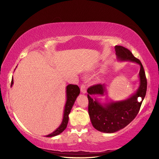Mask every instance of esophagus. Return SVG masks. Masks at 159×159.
<instances>
[{
    "label": "esophagus",
    "instance_id": "obj_1",
    "mask_svg": "<svg viewBox=\"0 0 159 159\" xmlns=\"http://www.w3.org/2000/svg\"><path fill=\"white\" fill-rule=\"evenodd\" d=\"M80 89L82 93H86V87H85V84H82L81 85L80 87Z\"/></svg>",
    "mask_w": 159,
    "mask_h": 159
}]
</instances>
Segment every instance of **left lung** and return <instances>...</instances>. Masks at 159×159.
I'll return each instance as SVG.
<instances>
[{"label": "left lung", "mask_w": 159, "mask_h": 159, "mask_svg": "<svg viewBox=\"0 0 159 159\" xmlns=\"http://www.w3.org/2000/svg\"><path fill=\"white\" fill-rule=\"evenodd\" d=\"M115 54L119 61H132L140 66L139 85L137 91L129 98L122 100H108L100 102L98 96L107 94L105 84L91 86L88 89L89 100L88 112L93 127L98 131L106 133H113L125 127L135 118L138 114L143 100L147 92V81L145 72L140 60L134 57L128 49L121 46H115ZM91 96H95L93 98ZM142 98L139 102L138 98Z\"/></svg>", "instance_id": "8db88e82"}]
</instances>
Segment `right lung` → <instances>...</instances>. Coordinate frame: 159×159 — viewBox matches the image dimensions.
Returning <instances> with one entry per match:
<instances>
[{"mask_svg": "<svg viewBox=\"0 0 159 159\" xmlns=\"http://www.w3.org/2000/svg\"><path fill=\"white\" fill-rule=\"evenodd\" d=\"M13 84H14V80L12 78L11 81V87L12 86ZM66 102L64 106V115H63V119H62V121L60 124V125L57 127L54 132H52L51 134H48V135H46V137H51L58 135L59 134L61 133L66 129L67 125H68V123L69 114L71 111L72 107H73L74 102H75L76 98H78V96L80 93V89L77 85L69 84L66 86Z\"/></svg>", "mask_w": 159, "mask_h": 159, "instance_id": "1", "label": "right lung"}]
</instances>
